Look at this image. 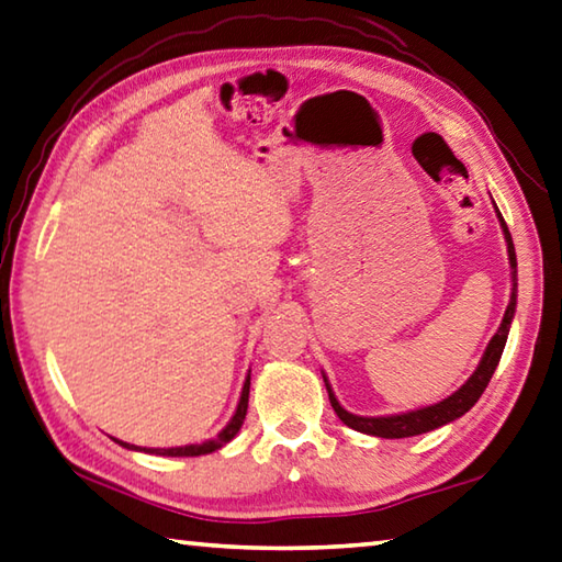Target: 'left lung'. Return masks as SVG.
<instances>
[{
	"instance_id": "obj_1",
	"label": "left lung",
	"mask_w": 562,
	"mask_h": 562,
	"mask_svg": "<svg viewBox=\"0 0 562 562\" xmlns=\"http://www.w3.org/2000/svg\"><path fill=\"white\" fill-rule=\"evenodd\" d=\"M496 216H498V221H502V228H504V238H506V248H508V262H512L514 290H512V300H508V307H506V314L502 319V326H498V331L492 336V341H488L482 361H479V366H476V371L469 375V381L462 387H459V391H454L450 397H445V401L420 407V411H411V413H401V415H385V417H361V415H353L349 411H344L339 401H336L329 381H326V375H324V385H326V393H329V403H331L334 413L339 415V420L344 425H349V427H353V430H359L363 435L385 437V440H401V437L430 432V430H437V427L457 420V417H462L469 411V407H474V403L479 401V397H482L488 381H492L498 361H502L504 346H506V339H508V329H512V319H514V312H516V288H518V282H516V250H514L512 233H508L506 221H504L502 213H498V209H496Z\"/></svg>"
}]
</instances>
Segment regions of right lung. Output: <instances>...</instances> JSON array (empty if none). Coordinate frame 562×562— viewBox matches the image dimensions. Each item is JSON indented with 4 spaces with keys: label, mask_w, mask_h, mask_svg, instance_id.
Instances as JSON below:
<instances>
[{
    "label": "right lung",
    "mask_w": 562,
    "mask_h": 562,
    "mask_svg": "<svg viewBox=\"0 0 562 562\" xmlns=\"http://www.w3.org/2000/svg\"><path fill=\"white\" fill-rule=\"evenodd\" d=\"M248 395H250V373L246 383H243V393H240V401H238V407H236V415L231 417V423L223 427V430L218 432L216 440H209V442H201V445H187V447H167V450H139V447L135 445H127V442H120L122 447H127V450H139V452H147V454H165V457H199V454H209V452H216L221 450L223 445H228L233 437L238 435V430L243 427V420H246V413H248Z\"/></svg>",
    "instance_id": "right-lung-1"
}]
</instances>
